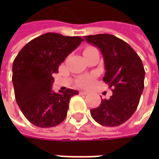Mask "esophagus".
Returning <instances> with one entry per match:
<instances>
[{
	"label": "esophagus",
	"mask_w": 159,
	"mask_h": 159,
	"mask_svg": "<svg viewBox=\"0 0 159 159\" xmlns=\"http://www.w3.org/2000/svg\"><path fill=\"white\" fill-rule=\"evenodd\" d=\"M89 93L88 92H85V91H80V95H88Z\"/></svg>",
	"instance_id": "34e87169"
}]
</instances>
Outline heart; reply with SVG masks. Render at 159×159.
<instances>
[{
    "instance_id": "heart-1",
    "label": "heart",
    "mask_w": 159,
    "mask_h": 159,
    "mask_svg": "<svg viewBox=\"0 0 159 159\" xmlns=\"http://www.w3.org/2000/svg\"><path fill=\"white\" fill-rule=\"evenodd\" d=\"M89 48H87L85 50L89 49ZM95 78V74H90V75H85V76L79 77L76 80V85L79 88H81V89H88V88H89L92 85V83L94 82Z\"/></svg>"
}]
</instances>
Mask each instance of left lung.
I'll return each mask as SVG.
<instances>
[{
  "instance_id": "1",
  "label": "left lung",
  "mask_w": 159,
  "mask_h": 159,
  "mask_svg": "<svg viewBox=\"0 0 159 159\" xmlns=\"http://www.w3.org/2000/svg\"><path fill=\"white\" fill-rule=\"evenodd\" d=\"M89 43L100 48L104 59L103 81L112 95L102 99L90 111L92 118L105 126H117L131 118L137 109L144 89L143 64L140 57L125 41L111 34L84 36Z\"/></svg>"
}]
</instances>
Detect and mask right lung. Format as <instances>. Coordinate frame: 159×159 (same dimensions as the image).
Here are the masks:
<instances>
[{
    "instance_id": "right-lung-1",
    "label": "right lung",
    "mask_w": 159,
    "mask_h": 159,
    "mask_svg": "<svg viewBox=\"0 0 159 159\" xmlns=\"http://www.w3.org/2000/svg\"><path fill=\"white\" fill-rule=\"evenodd\" d=\"M83 40L80 36L48 33L29 41L16 57L12 66L16 101L34 125L52 127L66 118L70 99L79 92L52 91L53 74Z\"/></svg>"
}]
</instances>
